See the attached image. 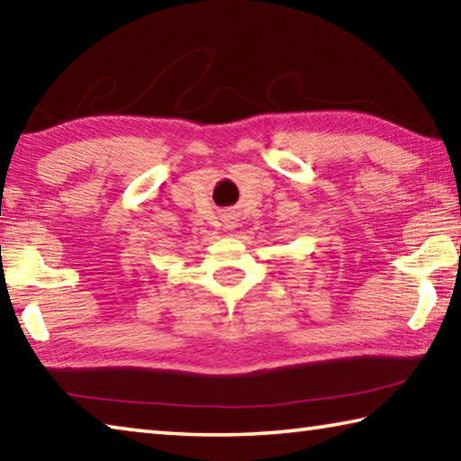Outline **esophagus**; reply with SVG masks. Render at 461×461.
Here are the masks:
<instances>
[{
    "label": "esophagus",
    "instance_id": "obj_1",
    "mask_svg": "<svg viewBox=\"0 0 461 461\" xmlns=\"http://www.w3.org/2000/svg\"><path fill=\"white\" fill-rule=\"evenodd\" d=\"M236 228V221L231 220V217H228V220H225V230H233Z\"/></svg>",
    "mask_w": 461,
    "mask_h": 461
}]
</instances>
